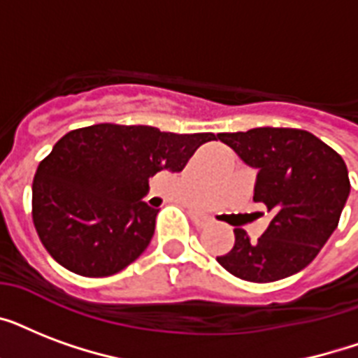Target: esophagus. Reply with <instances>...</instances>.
<instances>
[{
  "label": "esophagus",
  "mask_w": 358,
  "mask_h": 358,
  "mask_svg": "<svg viewBox=\"0 0 358 358\" xmlns=\"http://www.w3.org/2000/svg\"><path fill=\"white\" fill-rule=\"evenodd\" d=\"M191 219H193V223H195L196 229H204L208 224L212 223V217H208L204 213L201 212H191Z\"/></svg>",
  "instance_id": "esophagus-1"
}]
</instances>
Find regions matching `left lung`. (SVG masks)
I'll return each instance as SVG.
<instances>
[{
	"mask_svg": "<svg viewBox=\"0 0 358 358\" xmlns=\"http://www.w3.org/2000/svg\"><path fill=\"white\" fill-rule=\"evenodd\" d=\"M217 137L258 169L252 199L271 212L256 241L234 229V247L217 262L249 282H273L305 269L336 230L350 196L342 156L305 129L252 128Z\"/></svg>",
	"mask_w": 358,
	"mask_h": 358,
	"instance_id": "obj_1",
	"label": "left lung"
}]
</instances>
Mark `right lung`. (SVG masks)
I'll return each instance as SVG.
<instances>
[{"instance_id": "1", "label": "right lung", "mask_w": 358, "mask_h": 358, "mask_svg": "<svg viewBox=\"0 0 358 358\" xmlns=\"http://www.w3.org/2000/svg\"><path fill=\"white\" fill-rule=\"evenodd\" d=\"M213 134L94 124L55 143L33 180V223L52 258L83 277H109L148 247L157 208L148 178L180 173Z\"/></svg>"}]
</instances>
